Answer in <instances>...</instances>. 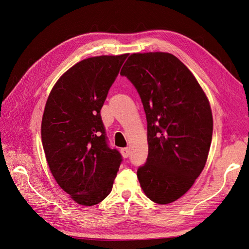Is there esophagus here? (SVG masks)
Returning a JSON list of instances; mask_svg holds the SVG:
<instances>
[{"label": "esophagus", "mask_w": 249, "mask_h": 249, "mask_svg": "<svg viewBox=\"0 0 249 249\" xmlns=\"http://www.w3.org/2000/svg\"><path fill=\"white\" fill-rule=\"evenodd\" d=\"M120 153H122L124 158H127V157H129V155H130V148L129 147L122 148V149H120Z\"/></svg>", "instance_id": "34e87169"}]
</instances>
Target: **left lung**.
Wrapping results in <instances>:
<instances>
[{"label":"left lung","instance_id":"left-lung-1","mask_svg":"<svg viewBox=\"0 0 249 249\" xmlns=\"http://www.w3.org/2000/svg\"><path fill=\"white\" fill-rule=\"evenodd\" d=\"M122 76L136 87L147 122L148 156L137 170L146 196L176 201L205 167L213 135L210 102L197 80L169 53H134Z\"/></svg>","mask_w":249,"mask_h":249}]
</instances>
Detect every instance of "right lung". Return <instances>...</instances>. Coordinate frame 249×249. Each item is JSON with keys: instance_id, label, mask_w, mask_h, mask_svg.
<instances>
[{"instance_id": "add662e5", "label": "right lung", "mask_w": 249, "mask_h": 249, "mask_svg": "<svg viewBox=\"0 0 249 249\" xmlns=\"http://www.w3.org/2000/svg\"><path fill=\"white\" fill-rule=\"evenodd\" d=\"M127 54L82 60L52 88L41 122V141L57 184L79 205L106 198L122 162L108 147L101 109Z\"/></svg>"}]
</instances>
